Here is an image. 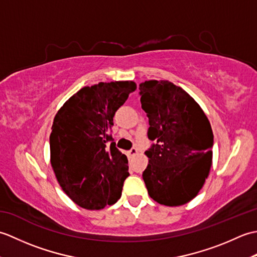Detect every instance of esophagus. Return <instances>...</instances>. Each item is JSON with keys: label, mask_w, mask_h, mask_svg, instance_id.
Returning <instances> with one entry per match:
<instances>
[{"label": "esophagus", "mask_w": 257, "mask_h": 257, "mask_svg": "<svg viewBox=\"0 0 257 257\" xmlns=\"http://www.w3.org/2000/svg\"><path fill=\"white\" fill-rule=\"evenodd\" d=\"M137 154H138L137 148H132V149H130V150L128 151V155H129L130 157H134V156H136Z\"/></svg>", "instance_id": "obj_1"}]
</instances>
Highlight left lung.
Listing matches in <instances>:
<instances>
[{
  "instance_id": "1",
  "label": "left lung",
  "mask_w": 257,
  "mask_h": 257,
  "mask_svg": "<svg viewBox=\"0 0 257 257\" xmlns=\"http://www.w3.org/2000/svg\"><path fill=\"white\" fill-rule=\"evenodd\" d=\"M141 107L149 118L148 137L157 144L145 152L143 173L151 199L178 206L194 199L209 177L213 133L200 105L168 80L139 85Z\"/></svg>"
}]
</instances>
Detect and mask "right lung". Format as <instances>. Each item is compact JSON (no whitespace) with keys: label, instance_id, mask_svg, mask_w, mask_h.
<instances>
[{"label":"right lung","instance_id":"right-lung-1","mask_svg":"<svg viewBox=\"0 0 257 257\" xmlns=\"http://www.w3.org/2000/svg\"><path fill=\"white\" fill-rule=\"evenodd\" d=\"M136 89L132 80L86 86L55 114L51 165L64 192L84 209L101 210L121 196L128 159L108 134L114 113Z\"/></svg>","mask_w":257,"mask_h":257}]
</instances>
